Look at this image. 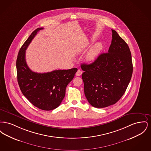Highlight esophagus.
<instances>
[{
	"instance_id": "1",
	"label": "esophagus",
	"mask_w": 151,
	"mask_h": 151,
	"mask_svg": "<svg viewBox=\"0 0 151 151\" xmlns=\"http://www.w3.org/2000/svg\"><path fill=\"white\" fill-rule=\"evenodd\" d=\"M82 71H81V70H78V71L76 72V76H80V75H81V74H82Z\"/></svg>"
}]
</instances>
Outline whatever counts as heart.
I'll list each match as a JSON object with an SVG mask.
<instances>
[{
    "label": "heart",
    "instance_id": "heart-1",
    "mask_svg": "<svg viewBox=\"0 0 151 151\" xmlns=\"http://www.w3.org/2000/svg\"><path fill=\"white\" fill-rule=\"evenodd\" d=\"M102 45L97 43L93 45L88 51L86 57V60L87 62H92L98 56L101 50H102Z\"/></svg>",
    "mask_w": 151,
    "mask_h": 151
}]
</instances>
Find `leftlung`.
Segmentation results:
<instances>
[{
    "mask_svg": "<svg viewBox=\"0 0 151 151\" xmlns=\"http://www.w3.org/2000/svg\"><path fill=\"white\" fill-rule=\"evenodd\" d=\"M112 30L108 52L100 54L91 64H81L84 94L94 108L108 107L120 100L131 79L133 66L126 42Z\"/></svg>",
    "mask_w": 151,
    "mask_h": 151,
    "instance_id": "8db88e82",
    "label": "left lung"
}]
</instances>
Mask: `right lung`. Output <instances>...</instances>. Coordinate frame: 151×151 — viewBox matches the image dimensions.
<instances>
[{
  "label": "right lung",
  "instance_id": "right-lung-1",
  "mask_svg": "<svg viewBox=\"0 0 151 151\" xmlns=\"http://www.w3.org/2000/svg\"><path fill=\"white\" fill-rule=\"evenodd\" d=\"M43 29H36L22 45L17 55L16 69L18 84L23 95L37 108L49 111L60 105L65 97L66 87L78 69L37 73L29 68L25 60V50L37 32Z\"/></svg>",
  "mask_w": 151,
  "mask_h": 151
}]
</instances>
